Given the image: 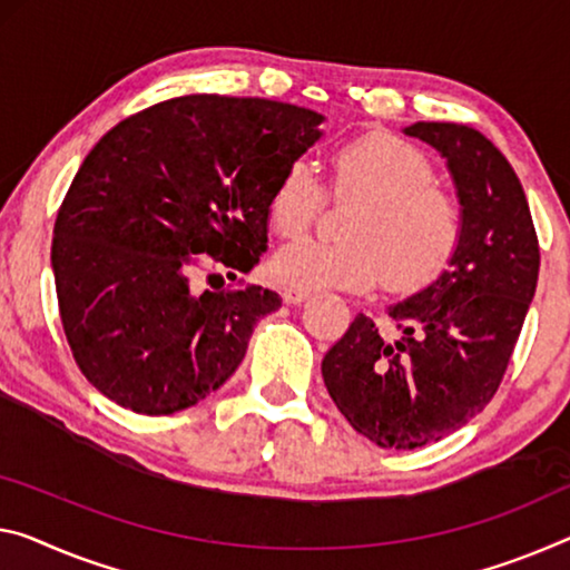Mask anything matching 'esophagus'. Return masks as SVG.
Listing matches in <instances>:
<instances>
[{"label": "esophagus", "mask_w": 570, "mask_h": 570, "mask_svg": "<svg viewBox=\"0 0 570 570\" xmlns=\"http://www.w3.org/2000/svg\"><path fill=\"white\" fill-rule=\"evenodd\" d=\"M308 297H311V291H301V287H283V301L291 305L308 301Z\"/></svg>", "instance_id": "obj_1"}]
</instances>
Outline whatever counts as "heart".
I'll use <instances>...</instances> for the list:
<instances>
[{
    "mask_svg": "<svg viewBox=\"0 0 570 570\" xmlns=\"http://www.w3.org/2000/svg\"><path fill=\"white\" fill-rule=\"evenodd\" d=\"M331 194L362 198L341 244L303 239L279 249L273 275L287 287L415 293L431 285L456 255L463 214L459 200L433 183V165L407 139L370 132L331 155ZM326 194L311 163L287 165L269 196V224L297 239L318 218Z\"/></svg>",
    "mask_w": 570,
    "mask_h": 570,
    "instance_id": "heart-1",
    "label": "heart"
}]
</instances>
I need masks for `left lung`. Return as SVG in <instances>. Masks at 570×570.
Here are the masks:
<instances>
[{
    "label": "left lung",
    "instance_id": "left-lung-1",
    "mask_svg": "<svg viewBox=\"0 0 570 570\" xmlns=\"http://www.w3.org/2000/svg\"><path fill=\"white\" fill-rule=\"evenodd\" d=\"M456 183L463 234L451 267L390 305L395 338L358 313L321 372L356 433L382 449H420L479 415L497 395L535 295L540 247L507 157L474 127L415 121Z\"/></svg>",
    "mask_w": 570,
    "mask_h": 570
}]
</instances>
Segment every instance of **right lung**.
Masks as SVG:
<instances>
[{
  "mask_svg": "<svg viewBox=\"0 0 570 570\" xmlns=\"http://www.w3.org/2000/svg\"><path fill=\"white\" fill-rule=\"evenodd\" d=\"M321 121L295 104L194 94L121 119L86 155L50 262L68 346L101 395L173 415L229 380L283 297L224 291L222 273L259 262L275 183ZM196 272L213 285L204 294Z\"/></svg>",
  "mask_w": 570,
  "mask_h": 570,
  "instance_id": "obj_1",
  "label": "right lung"
}]
</instances>
